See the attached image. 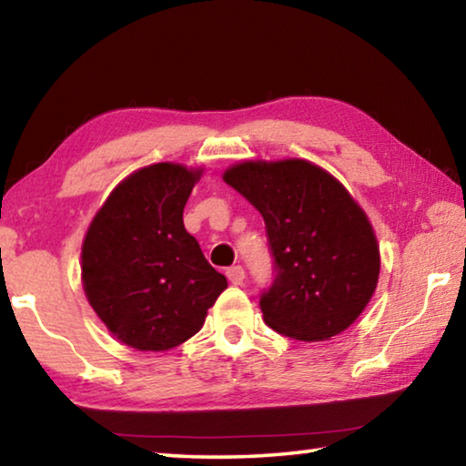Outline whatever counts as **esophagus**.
Wrapping results in <instances>:
<instances>
[{"label":"esophagus","mask_w":466,"mask_h":466,"mask_svg":"<svg viewBox=\"0 0 466 466\" xmlns=\"http://www.w3.org/2000/svg\"><path fill=\"white\" fill-rule=\"evenodd\" d=\"M226 275H228V279H230V283H234V286H242L244 278H247V273H244V269H242L240 265L230 267V269L226 271Z\"/></svg>","instance_id":"1"}]
</instances>
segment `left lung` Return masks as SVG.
<instances>
[{"mask_svg":"<svg viewBox=\"0 0 466 466\" xmlns=\"http://www.w3.org/2000/svg\"><path fill=\"white\" fill-rule=\"evenodd\" d=\"M224 180L261 211L275 278L265 322L298 341H325L372 298L380 250L364 209L327 170L306 160L242 162Z\"/></svg>","mask_w":466,"mask_h":466,"instance_id":"left-lung-1","label":"left lung"}]
</instances>
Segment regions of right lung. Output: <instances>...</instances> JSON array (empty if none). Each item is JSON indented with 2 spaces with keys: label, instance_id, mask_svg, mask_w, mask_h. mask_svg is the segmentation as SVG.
<instances>
[{
  "label": "right lung",
  "instance_id": "obj_1",
  "mask_svg": "<svg viewBox=\"0 0 466 466\" xmlns=\"http://www.w3.org/2000/svg\"><path fill=\"white\" fill-rule=\"evenodd\" d=\"M199 178L201 170L172 162L133 172L86 232V298L110 333L133 350L167 351L185 343L228 288L183 224Z\"/></svg>",
  "mask_w": 466,
  "mask_h": 466
}]
</instances>
